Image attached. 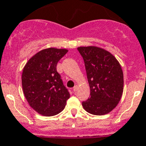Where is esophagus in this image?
<instances>
[{"instance_id":"esophagus-1","label":"esophagus","mask_w":146,"mask_h":146,"mask_svg":"<svg viewBox=\"0 0 146 146\" xmlns=\"http://www.w3.org/2000/svg\"><path fill=\"white\" fill-rule=\"evenodd\" d=\"M78 89H79V87H78V86H75L73 87V91L74 92H76L78 90Z\"/></svg>"}]
</instances>
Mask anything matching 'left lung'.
I'll return each instance as SVG.
<instances>
[{"instance_id": "obj_1", "label": "left lung", "mask_w": 146, "mask_h": 146, "mask_svg": "<svg viewBox=\"0 0 146 146\" xmlns=\"http://www.w3.org/2000/svg\"><path fill=\"white\" fill-rule=\"evenodd\" d=\"M84 60L90 98L82 102L83 108L94 115L111 112L120 102L123 91V73L112 54L96 46L79 47Z\"/></svg>"}]
</instances>
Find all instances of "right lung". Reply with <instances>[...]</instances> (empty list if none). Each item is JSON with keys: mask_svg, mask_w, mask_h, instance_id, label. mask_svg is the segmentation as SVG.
I'll return each mask as SVG.
<instances>
[{"mask_svg": "<svg viewBox=\"0 0 146 146\" xmlns=\"http://www.w3.org/2000/svg\"><path fill=\"white\" fill-rule=\"evenodd\" d=\"M64 48L43 49L33 55L22 73L23 91L29 104L41 115L61 112L70 93L57 72V62L67 53Z\"/></svg>", "mask_w": 146, "mask_h": 146, "instance_id": "obj_1", "label": "right lung"}]
</instances>
